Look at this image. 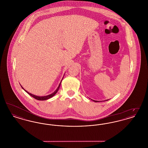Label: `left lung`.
<instances>
[{
    "instance_id": "obj_1",
    "label": "left lung",
    "mask_w": 148,
    "mask_h": 148,
    "mask_svg": "<svg viewBox=\"0 0 148 148\" xmlns=\"http://www.w3.org/2000/svg\"><path fill=\"white\" fill-rule=\"evenodd\" d=\"M92 100L94 101V102H99L98 101H96V100ZM107 100H108H108H104V101H107Z\"/></svg>"
}]
</instances>
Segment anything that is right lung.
Wrapping results in <instances>:
<instances>
[{"instance_id":"add662e5","label":"right lung","mask_w":148,"mask_h":148,"mask_svg":"<svg viewBox=\"0 0 148 148\" xmlns=\"http://www.w3.org/2000/svg\"><path fill=\"white\" fill-rule=\"evenodd\" d=\"M63 77L62 78V80H61V82H60V84L59 85V86H58V87L57 88V89H56V90L54 92H53V93L50 94L49 95H46V96H42V97H40V96H37V95H34V94H31V93L29 92H27L26 90H25L21 85V88H22V89H24L25 92H27L28 94L29 95H30V96H32V97H33V98H35V99H37V100H48V99H49L52 98L54 95H56V92H58V90H59V88H60V84H61V83H62V80L63 79Z\"/></svg>"}]
</instances>
